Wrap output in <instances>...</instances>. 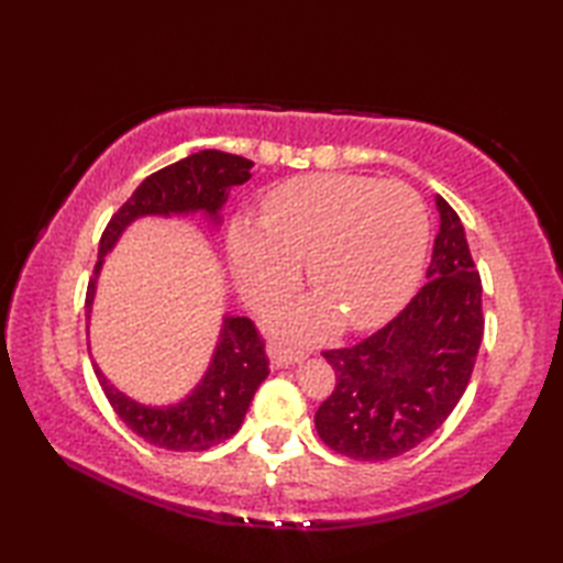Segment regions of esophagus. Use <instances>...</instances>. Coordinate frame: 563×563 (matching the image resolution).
<instances>
[{"instance_id": "obj_1", "label": "esophagus", "mask_w": 563, "mask_h": 563, "mask_svg": "<svg viewBox=\"0 0 563 563\" xmlns=\"http://www.w3.org/2000/svg\"><path fill=\"white\" fill-rule=\"evenodd\" d=\"M305 357V353L300 351H290V349H283V345H278V349L273 351V365L275 367H290V365H297Z\"/></svg>"}]
</instances>
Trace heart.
<instances>
[{"label":"heart","instance_id":"heart-1","mask_svg":"<svg viewBox=\"0 0 563 563\" xmlns=\"http://www.w3.org/2000/svg\"><path fill=\"white\" fill-rule=\"evenodd\" d=\"M426 246V208L411 188L345 174L290 178L263 200L261 224L239 220L230 234L236 280L256 307L285 300L309 258L321 300L285 319L297 339L327 333L333 311L349 329L389 319L413 292Z\"/></svg>","mask_w":563,"mask_h":563}]
</instances>
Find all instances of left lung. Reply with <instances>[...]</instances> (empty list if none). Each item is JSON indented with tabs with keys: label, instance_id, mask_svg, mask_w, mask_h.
Instances as JSON below:
<instances>
[{
	"label": "left lung",
	"instance_id": "left-lung-1",
	"mask_svg": "<svg viewBox=\"0 0 563 563\" xmlns=\"http://www.w3.org/2000/svg\"><path fill=\"white\" fill-rule=\"evenodd\" d=\"M438 210L423 288L363 341L321 351L336 385L314 413L317 433L345 457L409 452L448 421L470 385L484 339L482 278L457 212L442 198Z\"/></svg>",
	"mask_w": 563,
	"mask_h": 563
}]
</instances>
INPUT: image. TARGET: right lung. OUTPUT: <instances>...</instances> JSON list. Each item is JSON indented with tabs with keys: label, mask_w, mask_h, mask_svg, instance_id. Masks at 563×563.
I'll return each instance as SVG.
<instances>
[{
	"label": "right lung",
	"mask_w": 563,
	"mask_h": 563,
	"mask_svg": "<svg viewBox=\"0 0 563 563\" xmlns=\"http://www.w3.org/2000/svg\"><path fill=\"white\" fill-rule=\"evenodd\" d=\"M251 166L254 162L236 154L202 150L147 176L135 194L113 212L101 234L99 261L87 285V317L91 312L101 256L115 244L130 222L142 214L190 210L214 214L230 196L232 186L249 181ZM93 373L118 418L142 440L174 452H202L236 433L258 385L271 373V361L266 355V339L261 336L254 321L249 317H230L224 319L222 339L208 375L184 404L169 406V409L142 406L113 389L99 367Z\"/></svg>",
	"instance_id": "right-lung-1"
}]
</instances>
